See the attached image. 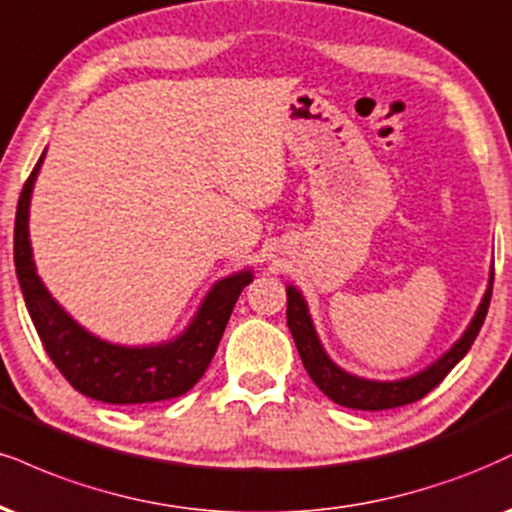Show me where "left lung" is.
I'll use <instances>...</instances> for the list:
<instances>
[{"label": "left lung", "mask_w": 512, "mask_h": 512, "mask_svg": "<svg viewBox=\"0 0 512 512\" xmlns=\"http://www.w3.org/2000/svg\"><path fill=\"white\" fill-rule=\"evenodd\" d=\"M491 286H494V269H491L489 274V288H486L482 303H479L477 312H474L472 322L465 329V334L453 343V348L446 350L434 365L422 369V372L412 374V377H405V379H396V381L362 379L338 367L336 362L326 355L322 343H319V336L315 331V324H312L310 310H307L303 293H300L295 286L286 288V295H288L286 319H288V329H291L293 334L295 348H298L300 353V360H303L307 374H310L312 381L322 389V393H326L334 403L343 405V408L389 410V408H400V405L415 403V400L427 396V393L436 389V386L443 381V377H446V374L451 372L460 360H463L467 350L472 348L479 329H482L486 312H489Z\"/></svg>", "instance_id": "1"}]
</instances>
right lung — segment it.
I'll list each match as a JSON object with an SVG mask.
<instances>
[{
  "instance_id": "add662e5",
  "label": "right lung",
  "mask_w": 512,
  "mask_h": 512,
  "mask_svg": "<svg viewBox=\"0 0 512 512\" xmlns=\"http://www.w3.org/2000/svg\"><path fill=\"white\" fill-rule=\"evenodd\" d=\"M45 152L21 190L14 226V262L23 300L47 355L66 381L83 396L112 405L157 403L178 398L193 389L212 362L240 291L252 281V272H238L214 283L200 310L181 336L157 346L128 348L102 341L83 329L35 272L28 236V209L35 178Z\"/></svg>"
}]
</instances>
